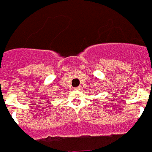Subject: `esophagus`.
Here are the masks:
<instances>
[{
    "instance_id": "34e87169",
    "label": "esophagus",
    "mask_w": 152,
    "mask_h": 152,
    "mask_svg": "<svg viewBox=\"0 0 152 152\" xmlns=\"http://www.w3.org/2000/svg\"><path fill=\"white\" fill-rule=\"evenodd\" d=\"M80 88H81L80 87H75V88H74V90H80Z\"/></svg>"
}]
</instances>
